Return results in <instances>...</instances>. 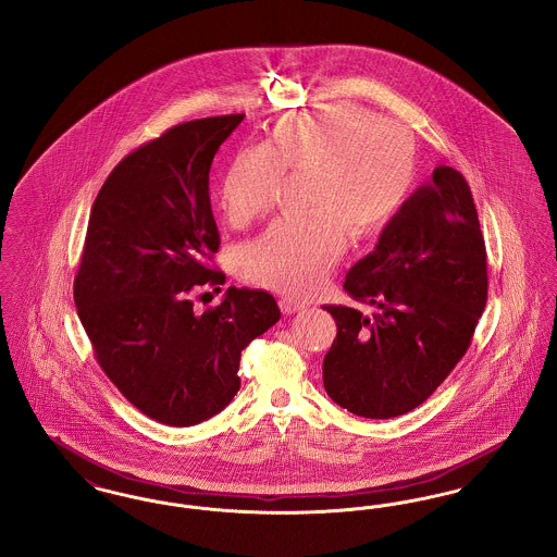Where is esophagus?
<instances>
[{"label": "esophagus", "instance_id": "obj_1", "mask_svg": "<svg viewBox=\"0 0 557 557\" xmlns=\"http://www.w3.org/2000/svg\"><path fill=\"white\" fill-rule=\"evenodd\" d=\"M280 309H282L284 315H292V313L302 311L305 305H302V302H296V300H292V298H282V300H280Z\"/></svg>", "mask_w": 557, "mask_h": 557}]
</instances>
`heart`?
Returning a JSON list of instances; mask_svg holds the SVG:
<instances>
[{"label":"heart","instance_id":"obj_1","mask_svg":"<svg viewBox=\"0 0 557 557\" xmlns=\"http://www.w3.org/2000/svg\"><path fill=\"white\" fill-rule=\"evenodd\" d=\"M413 144L403 127L350 104L292 112L267 146L238 150L219 180V205L234 225L271 211L284 173L311 175V219H282L250 242L242 275L269 290L311 296L345 255L348 234L384 232L413 186Z\"/></svg>","mask_w":557,"mask_h":557}]
</instances>
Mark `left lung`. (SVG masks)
<instances>
[{"label":"left lung","instance_id":"8db88e82","mask_svg":"<svg viewBox=\"0 0 557 557\" xmlns=\"http://www.w3.org/2000/svg\"><path fill=\"white\" fill-rule=\"evenodd\" d=\"M345 290L373 313L323 307L338 327L323 359L325 393L370 420L416 409L466 355L486 307V248L459 171L434 169L350 267Z\"/></svg>","mask_w":557,"mask_h":557}]
</instances>
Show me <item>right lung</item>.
Segmentation results:
<instances>
[{
    "label": "right lung",
    "instance_id": "add662e5",
    "mask_svg": "<svg viewBox=\"0 0 557 557\" xmlns=\"http://www.w3.org/2000/svg\"><path fill=\"white\" fill-rule=\"evenodd\" d=\"M244 114L187 121L121 160L87 223L75 305L94 357L121 395L160 424H200L239 391V357L277 323L263 290L230 288L202 315L194 294L219 290V230L209 173Z\"/></svg>",
    "mask_w": 557,
    "mask_h": 557
}]
</instances>
